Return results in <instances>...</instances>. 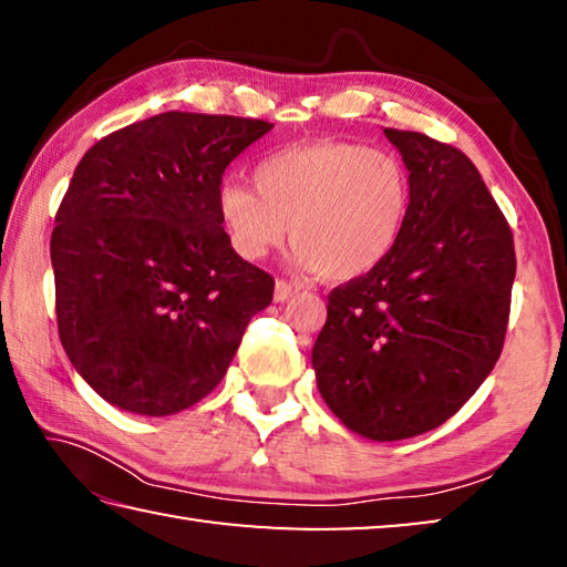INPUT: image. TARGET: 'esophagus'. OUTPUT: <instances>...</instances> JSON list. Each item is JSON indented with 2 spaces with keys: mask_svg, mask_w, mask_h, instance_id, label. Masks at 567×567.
<instances>
[{
  "mask_svg": "<svg viewBox=\"0 0 567 567\" xmlns=\"http://www.w3.org/2000/svg\"><path fill=\"white\" fill-rule=\"evenodd\" d=\"M297 292V287L292 285V282H287V280H277L275 282V300L277 302H285V300H290V297Z\"/></svg>",
  "mask_w": 567,
  "mask_h": 567,
  "instance_id": "1",
  "label": "esophagus"
}]
</instances>
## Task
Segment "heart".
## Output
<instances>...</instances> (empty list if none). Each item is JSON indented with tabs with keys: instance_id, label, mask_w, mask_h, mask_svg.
<instances>
[{
	"instance_id": "heart-1",
	"label": "heart",
	"mask_w": 567,
	"mask_h": 567,
	"mask_svg": "<svg viewBox=\"0 0 567 567\" xmlns=\"http://www.w3.org/2000/svg\"><path fill=\"white\" fill-rule=\"evenodd\" d=\"M412 203L402 162L358 142H310L265 157L255 187L227 182L219 219L235 252L260 260L287 235L292 260L324 280L348 282L375 270L398 247Z\"/></svg>"
}]
</instances>
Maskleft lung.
I'll return each instance as SVG.
<instances>
[{"mask_svg": "<svg viewBox=\"0 0 567 567\" xmlns=\"http://www.w3.org/2000/svg\"><path fill=\"white\" fill-rule=\"evenodd\" d=\"M405 159L410 217L375 270L328 295L312 368L352 433L405 440L443 425L503 352L515 280L513 229L457 147L385 130Z\"/></svg>", "mask_w": 567, "mask_h": 567, "instance_id": "left-lung-1", "label": "left lung"}]
</instances>
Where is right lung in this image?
Returning <instances> with one entry per match:
<instances>
[{"label": "right lung", "mask_w": 567, "mask_h": 567, "mask_svg": "<svg viewBox=\"0 0 567 567\" xmlns=\"http://www.w3.org/2000/svg\"><path fill=\"white\" fill-rule=\"evenodd\" d=\"M272 124L165 112L87 150L54 215L56 330L112 405L172 415L209 395L275 280L219 219L223 175Z\"/></svg>", "instance_id": "add662e5"}]
</instances>
